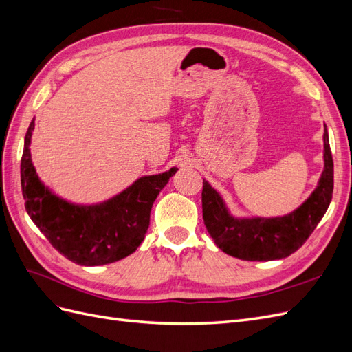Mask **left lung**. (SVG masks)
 Wrapping results in <instances>:
<instances>
[{
    "label": "left lung",
    "instance_id": "obj_1",
    "mask_svg": "<svg viewBox=\"0 0 352 352\" xmlns=\"http://www.w3.org/2000/svg\"><path fill=\"white\" fill-rule=\"evenodd\" d=\"M323 148L324 167L316 189L300 207L285 216H233L219 190L204 180L202 219L217 247L232 257L247 261L280 260L301 248L332 201L333 160L326 124Z\"/></svg>",
    "mask_w": 352,
    "mask_h": 352
}]
</instances>
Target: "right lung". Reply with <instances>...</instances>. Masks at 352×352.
I'll list each match as a JSON object with an SVG mask.
<instances>
[{"mask_svg": "<svg viewBox=\"0 0 352 352\" xmlns=\"http://www.w3.org/2000/svg\"><path fill=\"white\" fill-rule=\"evenodd\" d=\"M35 122L25 136L20 179L25 207L35 226L60 254L80 265H104L136 251L150 226L155 198L177 168L142 176L114 197L94 204L61 198L42 182L32 163Z\"/></svg>", "mask_w": 352, "mask_h": 352, "instance_id": "right-lung-1", "label": "right lung"}]
</instances>
